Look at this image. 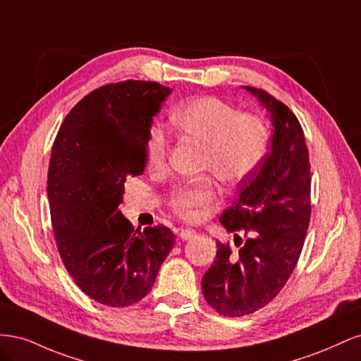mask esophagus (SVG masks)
Segmentation results:
<instances>
[{"mask_svg":"<svg viewBox=\"0 0 361 361\" xmlns=\"http://www.w3.org/2000/svg\"><path fill=\"white\" fill-rule=\"evenodd\" d=\"M194 235H195V232L192 231V228H180L179 231V238L182 239V241H190Z\"/></svg>","mask_w":361,"mask_h":361,"instance_id":"34e87169","label":"esophagus"}]
</instances>
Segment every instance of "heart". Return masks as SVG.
I'll return each mask as SVG.
<instances>
[{"label":"heart","instance_id":"obj_1","mask_svg":"<svg viewBox=\"0 0 361 361\" xmlns=\"http://www.w3.org/2000/svg\"><path fill=\"white\" fill-rule=\"evenodd\" d=\"M170 120L182 138L202 146V170L212 173L227 187L250 179L267 157L269 130L264 120L250 113H238L236 108L215 96L194 97L178 105ZM167 155V135L162 129L152 128L147 140L150 166L162 169ZM216 195L215 182L203 178L174 190L169 204L185 220H197Z\"/></svg>","mask_w":361,"mask_h":361}]
</instances>
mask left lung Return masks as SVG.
Segmentation results:
<instances>
[{
  "mask_svg": "<svg viewBox=\"0 0 361 361\" xmlns=\"http://www.w3.org/2000/svg\"><path fill=\"white\" fill-rule=\"evenodd\" d=\"M243 89L268 111L272 140L264 162L239 183L238 200L220 216L239 250L218 241L216 259L202 279L207 304L224 316L250 314L276 298L297 265L312 211L309 150L298 118L269 93Z\"/></svg>",
  "mask_w": 361,
  "mask_h": 361,
  "instance_id": "left-lung-1",
  "label": "left lung"
}]
</instances>
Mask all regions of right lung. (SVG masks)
Returning a JSON list of instances; mask_svg holds the SVG:
<instances>
[{
    "instance_id": "1",
    "label": "right lung",
    "mask_w": 361,
    "mask_h": 361,
    "mask_svg": "<svg viewBox=\"0 0 361 361\" xmlns=\"http://www.w3.org/2000/svg\"><path fill=\"white\" fill-rule=\"evenodd\" d=\"M171 89L152 81L99 87L54 141L48 200L59 253L78 288L110 307L145 298L174 244L169 227L134 231L118 211L128 176L146 166L154 116Z\"/></svg>"
}]
</instances>
